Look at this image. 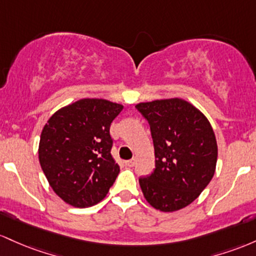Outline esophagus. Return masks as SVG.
<instances>
[{"label":"esophagus","mask_w":256,"mask_h":256,"mask_svg":"<svg viewBox=\"0 0 256 256\" xmlns=\"http://www.w3.org/2000/svg\"><path fill=\"white\" fill-rule=\"evenodd\" d=\"M126 166H134V164H136V160H126Z\"/></svg>","instance_id":"34e87169"}]
</instances>
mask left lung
Instances as JSON below:
<instances>
[{"label": "left lung", "mask_w": 256, "mask_h": 256, "mask_svg": "<svg viewBox=\"0 0 256 256\" xmlns=\"http://www.w3.org/2000/svg\"><path fill=\"white\" fill-rule=\"evenodd\" d=\"M154 148L151 175L140 178L144 197L154 209L176 212L191 204L214 176L218 145L206 117L180 98L140 102Z\"/></svg>", "instance_id": "left-lung-1"}]
</instances>
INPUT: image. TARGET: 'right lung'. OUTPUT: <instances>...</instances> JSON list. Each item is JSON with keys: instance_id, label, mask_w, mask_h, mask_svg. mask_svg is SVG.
Segmentation results:
<instances>
[{"instance_id": "right-lung-1", "label": "right lung", "mask_w": 256, "mask_h": 256, "mask_svg": "<svg viewBox=\"0 0 256 256\" xmlns=\"http://www.w3.org/2000/svg\"><path fill=\"white\" fill-rule=\"evenodd\" d=\"M122 110L120 104L87 98L60 108L43 127L40 164L68 204H96L114 185L120 166L111 156L110 126Z\"/></svg>"}]
</instances>
